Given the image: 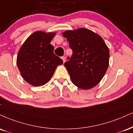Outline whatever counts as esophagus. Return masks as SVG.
<instances>
[{"label":"esophagus","instance_id":"obj_1","mask_svg":"<svg viewBox=\"0 0 133 133\" xmlns=\"http://www.w3.org/2000/svg\"><path fill=\"white\" fill-rule=\"evenodd\" d=\"M61 59H62V61H63V62H64L65 61V57L62 56V57H61Z\"/></svg>","mask_w":133,"mask_h":133}]
</instances>
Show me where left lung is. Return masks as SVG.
Wrapping results in <instances>:
<instances>
[{"instance_id":"obj_1","label":"left lung","mask_w":133,"mask_h":133,"mask_svg":"<svg viewBox=\"0 0 133 133\" xmlns=\"http://www.w3.org/2000/svg\"><path fill=\"white\" fill-rule=\"evenodd\" d=\"M67 38L72 55L64 63L72 82L82 89L97 85L103 77L109 64V49L100 36L90 30H68Z\"/></svg>"}]
</instances>
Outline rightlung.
<instances>
[{"label": "right lung", "mask_w": 133, "mask_h": 133, "mask_svg": "<svg viewBox=\"0 0 133 133\" xmlns=\"http://www.w3.org/2000/svg\"><path fill=\"white\" fill-rule=\"evenodd\" d=\"M55 33L36 31L20 48L17 64L25 81L33 86L46 84L54 74L57 66L63 61L54 53L50 44Z\"/></svg>", "instance_id": "right-lung-1"}]
</instances>
